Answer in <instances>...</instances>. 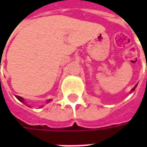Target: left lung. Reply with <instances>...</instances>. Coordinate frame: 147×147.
Returning <instances> with one entry per match:
<instances>
[{
    "label": "left lung",
    "mask_w": 147,
    "mask_h": 147,
    "mask_svg": "<svg viewBox=\"0 0 147 147\" xmlns=\"http://www.w3.org/2000/svg\"><path fill=\"white\" fill-rule=\"evenodd\" d=\"M136 86H137V85H136V86H135V87H133V89L131 90H132V91H134V90H135V89H136Z\"/></svg>",
    "instance_id": "8db88e82"
}]
</instances>
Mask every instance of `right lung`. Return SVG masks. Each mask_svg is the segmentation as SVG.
I'll list each match as a JSON object with an SVG mask.
<instances>
[{"instance_id":"obj_1","label":"right lung","mask_w":147,"mask_h":147,"mask_svg":"<svg viewBox=\"0 0 147 147\" xmlns=\"http://www.w3.org/2000/svg\"><path fill=\"white\" fill-rule=\"evenodd\" d=\"M16 98L18 99V100H19V101H20L21 102H23V103H24V98H21V97H20V96H16ZM50 101H51V100H48V101H47V102H50Z\"/></svg>"}]
</instances>
